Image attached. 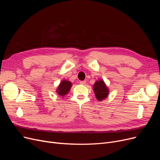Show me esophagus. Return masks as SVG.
<instances>
[{
  "mask_svg": "<svg viewBox=\"0 0 160 160\" xmlns=\"http://www.w3.org/2000/svg\"><path fill=\"white\" fill-rule=\"evenodd\" d=\"M79 83H80L81 85H85V84L86 83V81H81L79 82Z\"/></svg>",
  "mask_w": 160,
  "mask_h": 160,
  "instance_id": "esophagus-1",
  "label": "esophagus"
}]
</instances>
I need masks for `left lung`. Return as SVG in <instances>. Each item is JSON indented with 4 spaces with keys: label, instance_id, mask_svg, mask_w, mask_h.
Segmentation results:
<instances>
[{
    "label": "left lung",
    "instance_id": "left-lung-1",
    "mask_svg": "<svg viewBox=\"0 0 160 160\" xmlns=\"http://www.w3.org/2000/svg\"><path fill=\"white\" fill-rule=\"evenodd\" d=\"M93 89L96 98L98 101H102L108 98L109 91L103 80L99 79V81H97L93 85Z\"/></svg>",
    "mask_w": 160,
    "mask_h": 160
}]
</instances>
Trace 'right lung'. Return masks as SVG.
I'll use <instances>...</instances> for the list:
<instances>
[{
	"label": "right lung",
	"instance_id": "1",
	"mask_svg": "<svg viewBox=\"0 0 160 160\" xmlns=\"http://www.w3.org/2000/svg\"><path fill=\"white\" fill-rule=\"evenodd\" d=\"M72 83L69 81L63 80L62 81L60 84L58 86L57 89V93L60 96L63 97L69 93V91L71 88Z\"/></svg>",
	"mask_w": 160,
	"mask_h": 160
}]
</instances>
